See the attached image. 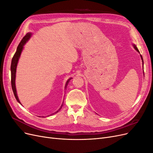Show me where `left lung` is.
<instances>
[{
    "label": "left lung",
    "instance_id": "obj_1",
    "mask_svg": "<svg viewBox=\"0 0 153 153\" xmlns=\"http://www.w3.org/2000/svg\"><path fill=\"white\" fill-rule=\"evenodd\" d=\"M134 46V48H135V50L137 51V52H139V50H138V48H137V47H136V46L135 45H133ZM140 57H141V59H142V62H143V58H142V55H140Z\"/></svg>",
    "mask_w": 153,
    "mask_h": 153
}]
</instances>
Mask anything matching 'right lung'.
I'll return each mask as SVG.
<instances>
[{
	"instance_id": "add662e5",
	"label": "right lung",
	"mask_w": 153,
	"mask_h": 153,
	"mask_svg": "<svg viewBox=\"0 0 153 153\" xmlns=\"http://www.w3.org/2000/svg\"><path fill=\"white\" fill-rule=\"evenodd\" d=\"M31 36V34L30 33H27L24 38H23V39H22V41H20V44L18 45V47H17V49H16V52H15V55H14V56L12 59V61H11V86H12V89H13V93H14V95H15V98L16 99V100L18 101V102H19L20 104V101L19 100V99H18V96H17V94H16V87H15V77H16V66H17V64H18V59H19L20 58V54H21V52L23 50V48H24V45L25 44V43L27 42V41H28L29 39V38H30ZM71 79V78H70ZM70 79H69L66 84V86H65V88L67 87V85L69 83V81L70 80ZM63 106V104H62L61 108H59V110L58 111H57L56 112H55L54 114H56L57 112H59V111L61 109L62 106Z\"/></svg>"
}]
</instances>
